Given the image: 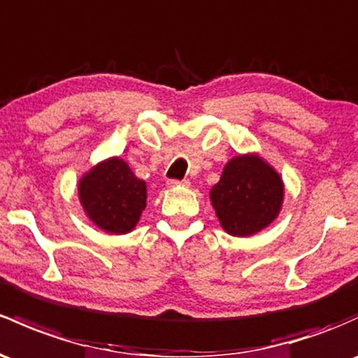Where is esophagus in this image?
<instances>
[{
    "mask_svg": "<svg viewBox=\"0 0 358 358\" xmlns=\"http://www.w3.org/2000/svg\"><path fill=\"white\" fill-rule=\"evenodd\" d=\"M187 185H189L187 180H169L168 182V187H187Z\"/></svg>",
    "mask_w": 358,
    "mask_h": 358,
    "instance_id": "34e87169",
    "label": "esophagus"
}]
</instances>
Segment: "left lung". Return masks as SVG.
Here are the masks:
<instances>
[{"mask_svg": "<svg viewBox=\"0 0 358 358\" xmlns=\"http://www.w3.org/2000/svg\"><path fill=\"white\" fill-rule=\"evenodd\" d=\"M283 195L276 169L257 154H243L228 161L209 197L224 231L250 236L276 220Z\"/></svg>", "mask_w": 358, "mask_h": 358, "instance_id": "1", "label": "left lung"}]
</instances>
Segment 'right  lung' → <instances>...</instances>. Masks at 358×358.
Returning a JSON list of instances; mask_svg holds the SVG:
<instances>
[{
	"mask_svg": "<svg viewBox=\"0 0 358 358\" xmlns=\"http://www.w3.org/2000/svg\"><path fill=\"white\" fill-rule=\"evenodd\" d=\"M78 197L89 220L111 235L135 228L148 204L144 180L131 173L120 157L96 164L78 182Z\"/></svg>",
	"mask_w": 358,
	"mask_h": 358,
	"instance_id": "right-lung-1",
	"label": "right lung"
}]
</instances>
